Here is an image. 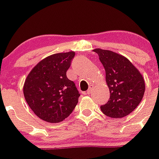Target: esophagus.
<instances>
[{
  "mask_svg": "<svg viewBox=\"0 0 159 159\" xmlns=\"http://www.w3.org/2000/svg\"><path fill=\"white\" fill-rule=\"evenodd\" d=\"M94 89V85H90L89 86V90H88L87 91V94H90L91 93V91H92V89Z\"/></svg>",
  "mask_w": 159,
  "mask_h": 159,
  "instance_id": "obj_1",
  "label": "esophagus"
}]
</instances>
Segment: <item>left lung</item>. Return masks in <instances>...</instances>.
<instances>
[{
  "label": "left lung",
  "instance_id": "8db88e82",
  "mask_svg": "<svg viewBox=\"0 0 159 159\" xmlns=\"http://www.w3.org/2000/svg\"><path fill=\"white\" fill-rule=\"evenodd\" d=\"M105 69L110 98L101 110L107 116L121 118L137 108L144 96L145 80L129 59L108 50H94Z\"/></svg>",
  "mask_w": 159,
  "mask_h": 159
}]
</instances>
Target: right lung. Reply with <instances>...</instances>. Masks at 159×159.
I'll use <instances>...</instances> for the list:
<instances>
[{
    "label": "right lung",
    "instance_id": "add662e5",
    "mask_svg": "<svg viewBox=\"0 0 159 159\" xmlns=\"http://www.w3.org/2000/svg\"><path fill=\"white\" fill-rule=\"evenodd\" d=\"M75 55L74 51H69L48 56L31 70L25 80V100L34 113L44 121H62L78 104L79 91L66 75Z\"/></svg>",
    "mask_w": 159,
    "mask_h": 159
}]
</instances>
